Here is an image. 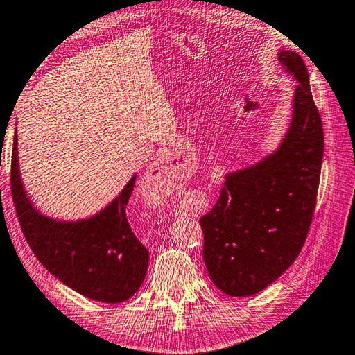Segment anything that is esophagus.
Here are the masks:
<instances>
[{
	"instance_id": "esophagus-1",
	"label": "esophagus",
	"mask_w": 355,
	"mask_h": 355,
	"mask_svg": "<svg viewBox=\"0 0 355 355\" xmlns=\"http://www.w3.org/2000/svg\"><path fill=\"white\" fill-rule=\"evenodd\" d=\"M147 177L150 180V183H153L155 186H164L173 180V171L169 163L163 158L148 167Z\"/></svg>"
}]
</instances>
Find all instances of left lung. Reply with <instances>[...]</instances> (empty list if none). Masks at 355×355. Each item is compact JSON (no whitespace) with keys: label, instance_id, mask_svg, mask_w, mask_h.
Returning <instances> with one entry per match:
<instances>
[{"label":"left lung","instance_id":"left-lung-1","mask_svg":"<svg viewBox=\"0 0 355 355\" xmlns=\"http://www.w3.org/2000/svg\"><path fill=\"white\" fill-rule=\"evenodd\" d=\"M297 80L293 122L274 155L227 175L214 207L200 218L203 260L228 296H252L279 279L307 239L324 153L321 116L297 53L280 51Z\"/></svg>","mask_w":355,"mask_h":355}]
</instances>
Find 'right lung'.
Returning a JSON list of instances; mask_svg holds the SVG:
<instances>
[{"mask_svg":"<svg viewBox=\"0 0 355 355\" xmlns=\"http://www.w3.org/2000/svg\"><path fill=\"white\" fill-rule=\"evenodd\" d=\"M136 175L110 207L94 218L59 222L29 203L19 175L17 133L10 159V194L23 235L37 260L71 290L100 302L117 304L139 290L148 268V250L133 233L127 205Z\"/></svg>","mask_w":355,"mask_h":355,"instance_id":"right-lung-1","label":"right lung"}]
</instances>
